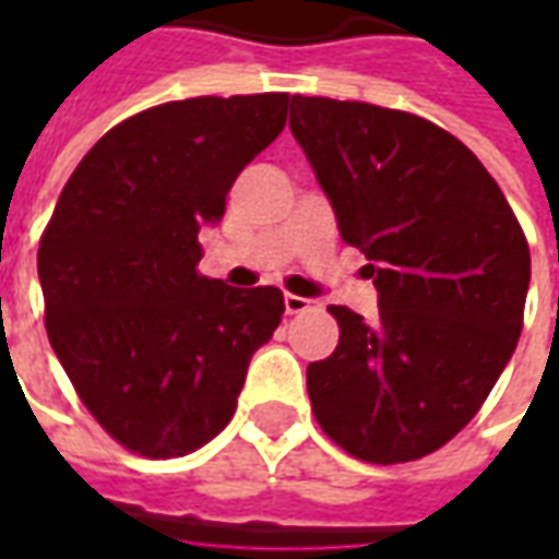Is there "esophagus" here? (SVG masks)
Returning <instances> with one entry per match:
<instances>
[{"label":"esophagus","instance_id":"obj_1","mask_svg":"<svg viewBox=\"0 0 559 559\" xmlns=\"http://www.w3.org/2000/svg\"><path fill=\"white\" fill-rule=\"evenodd\" d=\"M311 305L314 302H311V299H305V296H293V293L284 296V308H287V314H305Z\"/></svg>","mask_w":559,"mask_h":559}]
</instances>
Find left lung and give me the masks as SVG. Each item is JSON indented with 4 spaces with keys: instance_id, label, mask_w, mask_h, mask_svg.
Segmentation results:
<instances>
[{
    "instance_id": "8db88e82",
    "label": "left lung",
    "mask_w": 559,
    "mask_h": 559,
    "mask_svg": "<svg viewBox=\"0 0 559 559\" xmlns=\"http://www.w3.org/2000/svg\"><path fill=\"white\" fill-rule=\"evenodd\" d=\"M290 131L368 257L374 323L332 305L338 347L308 365L320 428L368 464L449 443L515 353L530 248L481 160L421 116L293 95Z\"/></svg>"
}]
</instances>
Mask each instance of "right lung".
Masks as SVG:
<instances>
[{
    "instance_id": "add662e5",
    "label": "right lung",
    "mask_w": 559,
    "mask_h": 559,
    "mask_svg": "<svg viewBox=\"0 0 559 559\" xmlns=\"http://www.w3.org/2000/svg\"><path fill=\"white\" fill-rule=\"evenodd\" d=\"M287 92L188 98L110 128L59 194L38 248L53 353L104 431L182 457L227 428L248 362L278 329V287L197 272V233L278 138Z\"/></svg>"
}]
</instances>
